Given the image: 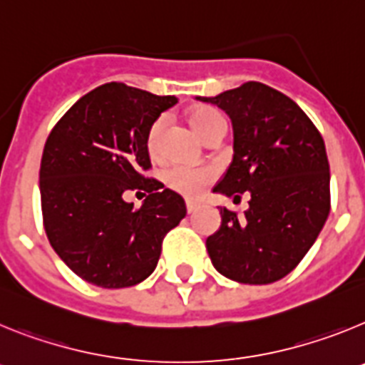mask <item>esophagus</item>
<instances>
[{"mask_svg": "<svg viewBox=\"0 0 365 365\" xmlns=\"http://www.w3.org/2000/svg\"><path fill=\"white\" fill-rule=\"evenodd\" d=\"M199 202H195V201H186V212H188V214H193V212L195 210H199Z\"/></svg>", "mask_w": 365, "mask_h": 365, "instance_id": "obj_1", "label": "esophagus"}]
</instances>
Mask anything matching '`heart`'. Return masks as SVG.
Listing matches in <instances>:
<instances>
[{"mask_svg": "<svg viewBox=\"0 0 365 365\" xmlns=\"http://www.w3.org/2000/svg\"><path fill=\"white\" fill-rule=\"evenodd\" d=\"M190 124L195 131H197L201 137L210 133L214 128H217L219 124H225L222 117L217 111L210 108H197L190 113ZM160 130H163V120H157L148 131L146 146L150 151L151 157L159 153V140H160ZM215 177V172L212 168H197V166H175L166 168L163 172V180L166 182L168 188L175 190V192L182 193V195H188L193 197L201 193V190L205 188L208 182H212V179Z\"/></svg>", "mask_w": 365, "mask_h": 365, "instance_id": "1", "label": "heart"}]
</instances>
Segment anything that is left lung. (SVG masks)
<instances>
[{"label": "left lung", "mask_w": 365, "mask_h": 365, "mask_svg": "<svg viewBox=\"0 0 365 365\" xmlns=\"http://www.w3.org/2000/svg\"><path fill=\"white\" fill-rule=\"evenodd\" d=\"M234 128V155L212 192L250 195L245 215L217 206L221 227L206 240L219 274L248 285H267L291 272L329 215V163L322 135L294 100L259 82L215 96Z\"/></svg>", "instance_id": "8db88e82"}]
</instances>
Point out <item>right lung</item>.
Instances as JSON below:
<instances>
[{"mask_svg": "<svg viewBox=\"0 0 365 365\" xmlns=\"http://www.w3.org/2000/svg\"><path fill=\"white\" fill-rule=\"evenodd\" d=\"M177 102L104 83L83 95L45 143V232L54 252L87 283L124 289L144 282L159 263L164 235L186 215L179 193L140 173L151 166L148 131ZM130 189L148 192L140 209L123 199Z\"/></svg>", "mask_w": 365, "mask_h": 365, "instance_id": "1", "label": "right lung"}]
</instances>
